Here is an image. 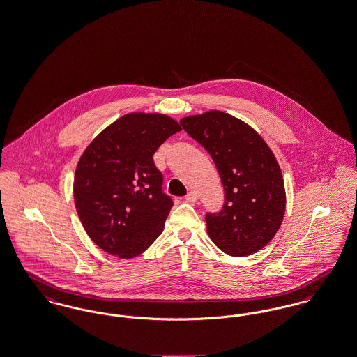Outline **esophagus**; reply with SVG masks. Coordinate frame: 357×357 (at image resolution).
<instances>
[{
  "label": "esophagus",
  "mask_w": 357,
  "mask_h": 357,
  "mask_svg": "<svg viewBox=\"0 0 357 357\" xmlns=\"http://www.w3.org/2000/svg\"><path fill=\"white\" fill-rule=\"evenodd\" d=\"M185 199H186V202L192 204V202H195V201L198 199V194H197L195 191H190V192L187 194L186 197H185Z\"/></svg>",
  "instance_id": "1"
}]
</instances>
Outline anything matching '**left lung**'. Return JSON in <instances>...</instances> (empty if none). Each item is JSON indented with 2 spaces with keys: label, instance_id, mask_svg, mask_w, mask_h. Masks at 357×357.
Masks as SVG:
<instances>
[{
  "label": "left lung",
  "instance_id": "1",
  "mask_svg": "<svg viewBox=\"0 0 357 357\" xmlns=\"http://www.w3.org/2000/svg\"><path fill=\"white\" fill-rule=\"evenodd\" d=\"M183 130L211 155L225 190L218 213H207V233L223 253L261 250L285 214V187L271 149L252 127L221 111L181 120Z\"/></svg>",
  "mask_w": 357,
  "mask_h": 357
}]
</instances>
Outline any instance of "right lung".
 <instances>
[{"label": "right lung", "mask_w": 357, "mask_h": 357, "mask_svg": "<svg viewBox=\"0 0 357 357\" xmlns=\"http://www.w3.org/2000/svg\"><path fill=\"white\" fill-rule=\"evenodd\" d=\"M181 126L160 114H128L86 147L73 194L86 234L104 252L132 258L160 236L172 207L153 153Z\"/></svg>", "instance_id": "right-lung-1"}]
</instances>
